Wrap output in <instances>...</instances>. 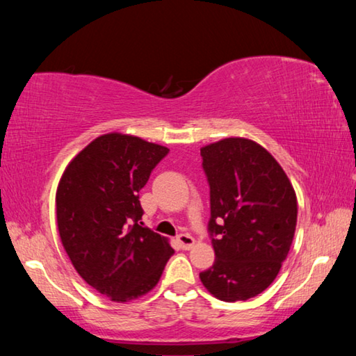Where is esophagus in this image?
Wrapping results in <instances>:
<instances>
[{
	"label": "esophagus",
	"mask_w": 356,
	"mask_h": 356,
	"mask_svg": "<svg viewBox=\"0 0 356 356\" xmlns=\"http://www.w3.org/2000/svg\"><path fill=\"white\" fill-rule=\"evenodd\" d=\"M177 240L184 250H191L193 246H195V238H193L190 234H180Z\"/></svg>",
	"instance_id": "34e87169"
}]
</instances>
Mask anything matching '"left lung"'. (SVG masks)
Returning <instances> with one entry per match:
<instances>
[{
    "mask_svg": "<svg viewBox=\"0 0 356 356\" xmlns=\"http://www.w3.org/2000/svg\"><path fill=\"white\" fill-rule=\"evenodd\" d=\"M201 155L216 257L200 278L215 298L245 301L272 284L286 261L297 195L275 156L248 138H222L201 147Z\"/></svg>",
    "mask_w": 356,
    "mask_h": 356,
    "instance_id": "obj_1",
    "label": "left lung"
}]
</instances>
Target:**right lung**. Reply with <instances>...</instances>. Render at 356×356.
Here are the masks:
<instances>
[{
  "label": "right lung",
  "mask_w": 356,
  "mask_h": 356,
  "mask_svg": "<svg viewBox=\"0 0 356 356\" xmlns=\"http://www.w3.org/2000/svg\"><path fill=\"white\" fill-rule=\"evenodd\" d=\"M168 150L111 131L80 150L59 179L56 222L64 250L78 275L116 303L152 291L174 252L170 238L138 225V193Z\"/></svg>",
  "instance_id": "obj_1"
}]
</instances>
